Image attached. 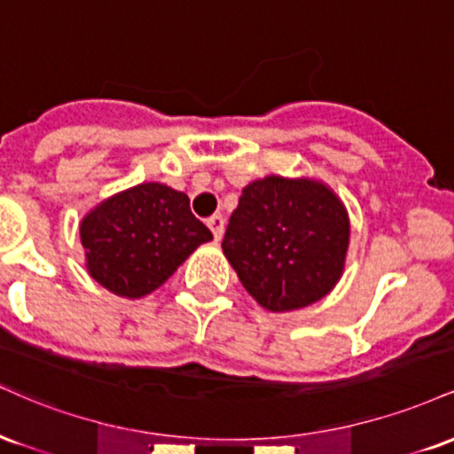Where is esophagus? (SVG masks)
<instances>
[{
	"label": "esophagus",
	"instance_id": "obj_1",
	"mask_svg": "<svg viewBox=\"0 0 454 454\" xmlns=\"http://www.w3.org/2000/svg\"><path fill=\"white\" fill-rule=\"evenodd\" d=\"M207 226L211 228L215 241H220L222 234H223V228H226V220H223L222 215H213V217H209V220H207Z\"/></svg>",
	"mask_w": 454,
	"mask_h": 454
}]
</instances>
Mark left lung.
<instances>
[{"label":"left lung","mask_w":454,"mask_h":454,"mask_svg":"<svg viewBox=\"0 0 454 454\" xmlns=\"http://www.w3.org/2000/svg\"><path fill=\"white\" fill-rule=\"evenodd\" d=\"M348 243V211L331 187L269 175L243 190L222 249L264 309L293 311L335 288Z\"/></svg>","instance_id":"left-lung-1"}]
</instances>
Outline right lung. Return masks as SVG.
<instances>
[{"mask_svg":"<svg viewBox=\"0 0 454 454\" xmlns=\"http://www.w3.org/2000/svg\"><path fill=\"white\" fill-rule=\"evenodd\" d=\"M211 239L209 228L190 211V198L164 184L119 192L81 222L87 270L126 299L153 293Z\"/></svg>","mask_w":454,"mask_h":454,"instance_id":"obj_1","label":"right lung"}]
</instances>
